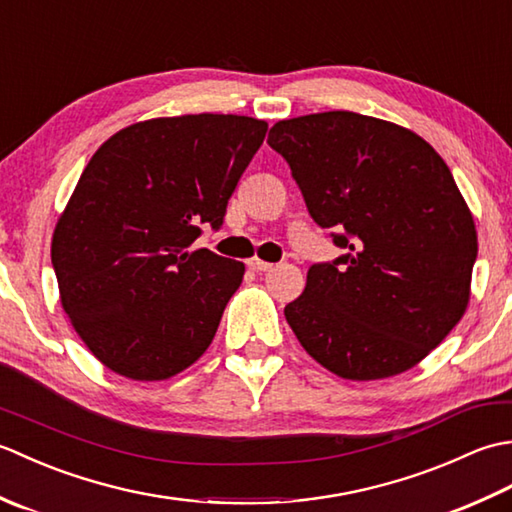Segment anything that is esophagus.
<instances>
[{"label":"esophagus","mask_w":512,"mask_h":512,"mask_svg":"<svg viewBox=\"0 0 512 512\" xmlns=\"http://www.w3.org/2000/svg\"><path fill=\"white\" fill-rule=\"evenodd\" d=\"M248 268H250V270H255V273H266V270L273 268V264L264 262V259H257V257H253V259H248Z\"/></svg>","instance_id":"1"}]
</instances>
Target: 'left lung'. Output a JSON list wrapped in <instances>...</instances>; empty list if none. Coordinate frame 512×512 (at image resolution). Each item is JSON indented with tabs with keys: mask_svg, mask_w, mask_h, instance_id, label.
Instances as JSON below:
<instances>
[{
	"mask_svg": "<svg viewBox=\"0 0 512 512\" xmlns=\"http://www.w3.org/2000/svg\"><path fill=\"white\" fill-rule=\"evenodd\" d=\"M308 213L345 248L312 264L284 314L306 352L336 376H396L438 347L469 303L473 215L451 171L409 129L354 112L279 121Z\"/></svg>",
	"mask_w": 512,
	"mask_h": 512,
	"instance_id": "left-lung-1",
	"label": "left lung"
}]
</instances>
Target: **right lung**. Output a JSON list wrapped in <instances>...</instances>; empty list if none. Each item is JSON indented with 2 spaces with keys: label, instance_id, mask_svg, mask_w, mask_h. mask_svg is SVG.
<instances>
[{
  "label": "right lung",
  "instance_id": "add662e5",
  "mask_svg": "<svg viewBox=\"0 0 512 512\" xmlns=\"http://www.w3.org/2000/svg\"><path fill=\"white\" fill-rule=\"evenodd\" d=\"M268 125L189 114L129 125L83 169L52 235V268L74 330L132 380H165L206 352L244 264L191 250L220 228Z\"/></svg>",
  "mask_w": 512,
  "mask_h": 512
}]
</instances>
